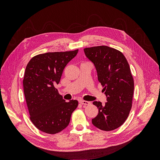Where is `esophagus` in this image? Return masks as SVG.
I'll return each instance as SVG.
<instances>
[{
  "instance_id": "34e87169",
  "label": "esophagus",
  "mask_w": 160,
  "mask_h": 160,
  "mask_svg": "<svg viewBox=\"0 0 160 160\" xmlns=\"http://www.w3.org/2000/svg\"><path fill=\"white\" fill-rule=\"evenodd\" d=\"M79 103L82 105H90L91 104V102H89V101H84V100H80L79 101Z\"/></svg>"
}]
</instances>
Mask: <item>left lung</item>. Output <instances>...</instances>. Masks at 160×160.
Instances as JSON below:
<instances>
[{
	"label": "left lung",
	"mask_w": 160,
	"mask_h": 160,
	"mask_svg": "<svg viewBox=\"0 0 160 160\" xmlns=\"http://www.w3.org/2000/svg\"><path fill=\"white\" fill-rule=\"evenodd\" d=\"M84 52L95 67L108 101H93L99 113L92 123L101 130H114L123 124L132 106L134 82L128 62L122 52L108 46L85 48Z\"/></svg>",
	"instance_id": "left-lung-1"
}]
</instances>
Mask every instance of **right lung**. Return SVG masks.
<instances>
[{
	"label": "right lung",
	"instance_id": "1",
	"mask_svg": "<svg viewBox=\"0 0 160 160\" xmlns=\"http://www.w3.org/2000/svg\"><path fill=\"white\" fill-rule=\"evenodd\" d=\"M72 51L46 52L33 57L26 67L23 88L30 119L47 133L55 134L66 128L78 105L77 100L66 102L55 85L67 63L77 55Z\"/></svg>",
	"mask_w": 160,
	"mask_h": 160
}]
</instances>
